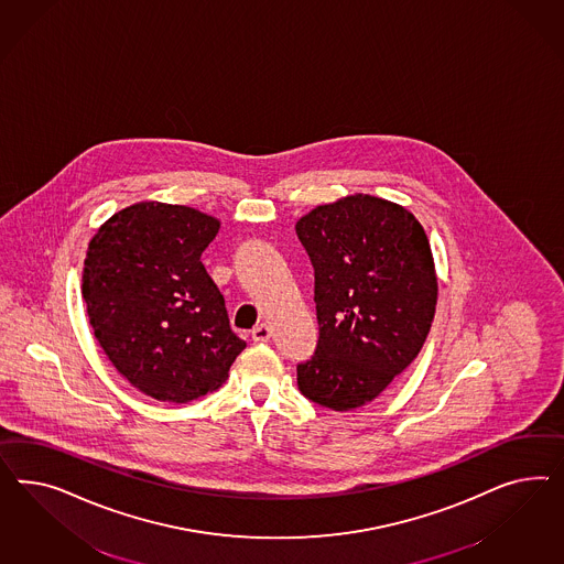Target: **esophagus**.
<instances>
[{"mask_svg": "<svg viewBox=\"0 0 564 564\" xmlns=\"http://www.w3.org/2000/svg\"><path fill=\"white\" fill-rule=\"evenodd\" d=\"M271 335H273V330H271V326L258 325L254 326V330H252V341L254 343H269L271 341Z\"/></svg>", "mask_w": 564, "mask_h": 564, "instance_id": "34e87169", "label": "esophagus"}]
</instances>
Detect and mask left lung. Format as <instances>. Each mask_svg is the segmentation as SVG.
<instances>
[{
  "instance_id": "left-lung-1",
  "label": "left lung",
  "mask_w": 564,
  "mask_h": 564,
  "mask_svg": "<svg viewBox=\"0 0 564 564\" xmlns=\"http://www.w3.org/2000/svg\"><path fill=\"white\" fill-rule=\"evenodd\" d=\"M295 234L314 267L321 337L297 387L333 411L372 403L417 358L436 312L426 231L405 206L351 194L316 206Z\"/></svg>"
}]
</instances>
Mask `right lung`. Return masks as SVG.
I'll return each mask as SVG.
<instances>
[{
	"label": "right lung",
	"mask_w": 564,
	"mask_h": 564,
	"mask_svg": "<svg viewBox=\"0 0 564 564\" xmlns=\"http://www.w3.org/2000/svg\"><path fill=\"white\" fill-rule=\"evenodd\" d=\"M221 221L192 206L137 203L88 241L86 314L105 356L156 401L188 403L227 380L246 341L200 257Z\"/></svg>",
	"instance_id": "1"
}]
</instances>
